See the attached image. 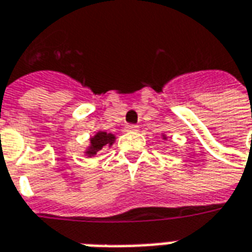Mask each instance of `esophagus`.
I'll return each mask as SVG.
<instances>
[{
    "label": "esophagus",
    "mask_w": 252,
    "mask_h": 252,
    "mask_svg": "<svg viewBox=\"0 0 252 252\" xmlns=\"http://www.w3.org/2000/svg\"><path fill=\"white\" fill-rule=\"evenodd\" d=\"M126 131H128V132L137 131V126H135V124H129V126H126Z\"/></svg>",
    "instance_id": "1"
}]
</instances>
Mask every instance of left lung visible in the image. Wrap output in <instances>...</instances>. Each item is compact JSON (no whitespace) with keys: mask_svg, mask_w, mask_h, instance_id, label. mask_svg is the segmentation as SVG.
Instances as JSON below:
<instances>
[{"mask_svg":"<svg viewBox=\"0 0 252 252\" xmlns=\"http://www.w3.org/2000/svg\"><path fill=\"white\" fill-rule=\"evenodd\" d=\"M163 139H166V136H164V135H163Z\"/></svg>","mask_w":252,"mask_h":252,"instance_id":"obj_1","label":"left lung"}]
</instances>
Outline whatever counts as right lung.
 Wrapping results in <instances>:
<instances>
[{
  "label": "right lung",
  "instance_id": "obj_1",
  "mask_svg": "<svg viewBox=\"0 0 252 252\" xmlns=\"http://www.w3.org/2000/svg\"><path fill=\"white\" fill-rule=\"evenodd\" d=\"M116 140L115 135L112 133H106V132L99 131L97 132L93 137H90V146L88 147V150L85 151V154L88 157H94L95 154L101 151L102 148L110 147Z\"/></svg>",
  "mask_w": 252,
  "mask_h": 252
}]
</instances>
